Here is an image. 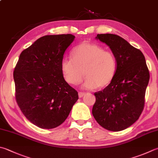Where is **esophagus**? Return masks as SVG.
<instances>
[{"label": "esophagus", "mask_w": 158, "mask_h": 158, "mask_svg": "<svg viewBox=\"0 0 158 158\" xmlns=\"http://www.w3.org/2000/svg\"><path fill=\"white\" fill-rule=\"evenodd\" d=\"M85 95V92H78V96L79 98H82Z\"/></svg>", "instance_id": "esophagus-1"}]
</instances>
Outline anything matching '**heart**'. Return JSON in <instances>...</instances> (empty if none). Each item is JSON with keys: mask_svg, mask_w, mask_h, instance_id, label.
<instances>
[{"mask_svg": "<svg viewBox=\"0 0 158 158\" xmlns=\"http://www.w3.org/2000/svg\"><path fill=\"white\" fill-rule=\"evenodd\" d=\"M72 58H64L60 68L66 82L76 85L87 77L82 87L87 89H103L111 84L117 70L113 53L96 44L83 43L71 53ZM85 75H84V72Z\"/></svg>", "mask_w": 158, "mask_h": 158, "instance_id": "1", "label": "heart"}]
</instances>
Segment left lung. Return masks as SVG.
<instances>
[{"label":"left lung","instance_id":"8db88e82","mask_svg":"<svg viewBox=\"0 0 158 158\" xmlns=\"http://www.w3.org/2000/svg\"><path fill=\"white\" fill-rule=\"evenodd\" d=\"M96 39L111 49L117 70L111 84L96 92L92 114L97 123L111 131L126 129L138 120L144 106L149 71L140 50L115 34H98Z\"/></svg>","mask_w":158,"mask_h":158}]
</instances>
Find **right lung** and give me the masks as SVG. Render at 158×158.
<instances>
[{
  "mask_svg": "<svg viewBox=\"0 0 158 158\" xmlns=\"http://www.w3.org/2000/svg\"><path fill=\"white\" fill-rule=\"evenodd\" d=\"M75 36L47 35L20 55L14 71L16 100L27 119L41 129H53L69 115L78 99L65 81L60 64Z\"/></svg>",
  "mask_w": 158,
  "mask_h": 158,
  "instance_id": "1",
  "label": "right lung"
}]
</instances>
